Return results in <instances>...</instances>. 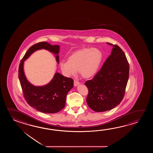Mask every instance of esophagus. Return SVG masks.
Wrapping results in <instances>:
<instances>
[{
	"label": "esophagus",
	"mask_w": 153,
	"mask_h": 153,
	"mask_svg": "<svg viewBox=\"0 0 153 153\" xmlns=\"http://www.w3.org/2000/svg\"><path fill=\"white\" fill-rule=\"evenodd\" d=\"M79 84H80V82L79 81L76 80H74V85L75 86H78V85Z\"/></svg>",
	"instance_id": "34e87169"
}]
</instances>
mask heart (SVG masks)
<instances>
[{
  "mask_svg": "<svg viewBox=\"0 0 153 153\" xmlns=\"http://www.w3.org/2000/svg\"><path fill=\"white\" fill-rule=\"evenodd\" d=\"M103 53L97 48H85L69 56L67 62L60 63V68L67 76H71L78 72L83 78H90L96 74L103 59Z\"/></svg>",
  "mask_w": 153,
  "mask_h": 153,
  "instance_id": "1",
  "label": "heart"
}]
</instances>
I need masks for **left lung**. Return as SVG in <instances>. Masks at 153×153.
<instances>
[{"mask_svg": "<svg viewBox=\"0 0 153 153\" xmlns=\"http://www.w3.org/2000/svg\"><path fill=\"white\" fill-rule=\"evenodd\" d=\"M92 79L86 81L88 94L86 102L96 112L111 110L124 98L129 76V64L124 51L117 45Z\"/></svg>", "mask_w": 153, "mask_h": 153, "instance_id": "left-lung-1", "label": "left lung"}]
</instances>
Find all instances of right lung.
<instances>
[{
    "instance_id": "1",
    "label": "right lung",
    "mask_w": 153,
    "mask_h": 153,
    "mask_svg": "<svg viewBox=\"0 0 153 153\" xmlns=\"http://www.w3.org/2000/svg\"><path fill=\"white\" fill-rule=\"evenodd\" d=\"M42 49L56 54V61L59 63V46L51 45L45 42H38L30 47L21 59L19 78L23 96L30 106L44 113H56L65 107L66 96L73 87V80L56 73L52 80L44 86H35L28 82L23 71L24 61L33 52Z\"/></svg>"
}]
</instances>
